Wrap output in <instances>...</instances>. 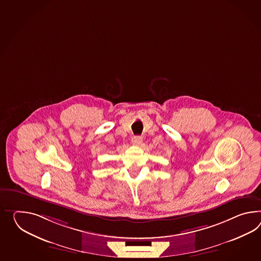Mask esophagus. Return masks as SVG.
<instances>
[{"mask_svg": "<svg viewBox=\"0 0 261 261\" xmlns=\"http://www.w3.org/2000/svg\"><path fill=\"white\" fill-rule=\"evenodd\" d=\"M141 142H142V138L140 136L134 137L133 140H132V143L136 144V145H140V144H141Z\"/></svg>", "mask_w": 261, "mask_h": 261, "instance_id": "34e87169", "label": "esophagus"}]
</instances>
